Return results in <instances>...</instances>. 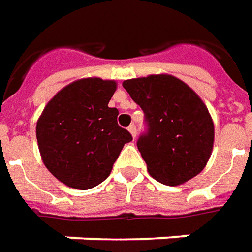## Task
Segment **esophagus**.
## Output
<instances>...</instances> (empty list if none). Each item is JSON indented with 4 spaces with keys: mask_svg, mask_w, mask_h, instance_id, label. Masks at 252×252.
Instances as JSON below:
<instances>
[{
    "mask_svg": "<svg viewBox=\"0 0 252 252\" xmlns=\"http://www.w3.org/2000/svg\"><path fill=\"white\" fill-rule=\"evenodd\" d=\"M128 131L131 132V135H132V138L135 139L136 138V126H133V124H131V126H128Z\"/></svg>",
    "mask_w": 252,
    "mask_h": 252,
    "instance_id": "34e87169",
    "label": "esophagus"
}]
</instances>
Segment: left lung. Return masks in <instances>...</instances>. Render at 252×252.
Segmentation results:
<instances>
[{
	"label": "left lung",
	"instance_id": "left-lung-1",
	"mask_svg": "<svg viewBox=\"0 0 252 252\" xmlns=\"http://www.w3.org/2000/svg\"><path fill=\"white\" fill-rule=\"evenodd\" d=\"M123 87L145 113L148 131L136 145L149 174L169 186L200 174L211 156L214 123L197 94L169 74L126 80Z\"/></svg>",
	"mask_w": 252,
	"mask_h": 252
}]
</instances>
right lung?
Here are the masks:
<instances>
[{"instance_id":"add662e5","label":"right lung","mask_w":252,"mask_h":252,"mask_svg":"<svg viewBox=\"0 0 252 252\" xmlns=\"http://www.w3.org/2000/svg\"><path fill=\"white\" fill-rule=\"evenodd\" d=\"M113 80L97 77L68 84L55 95L37 121L41 158L52 175L70 188L87 190L110 175L131 133L117 124L109 107Z\"/></svg>"}]
</instances>
